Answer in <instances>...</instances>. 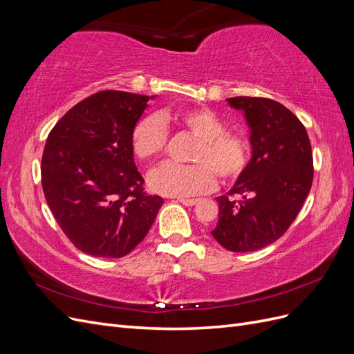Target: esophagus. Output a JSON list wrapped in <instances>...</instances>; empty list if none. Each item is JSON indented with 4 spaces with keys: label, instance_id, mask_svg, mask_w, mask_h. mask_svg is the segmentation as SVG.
<instances>
[{
    "label": "esophagus",
    "instance_id": "34e87169",
    "mask_svg": "<svg viewBox=\"0 0 354 354\" xmlns=\"http://www.w3.org/2000/svg\"><path fill=\"white\" fill-rule=\"evenodd\" d=\"M178 201L186 207H194V205H196V202H198V199H185V198H180Z\"/></svg>",
    "mask_w": 354,
    "mask_h": 354
}]
</instances>
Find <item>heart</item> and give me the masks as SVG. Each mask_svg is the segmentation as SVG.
<instances>
[{
    "label": "heart",
    "mask_w": 354,
    "mask_h": 354,
    "mask_svg": "<svg viewBox=\"0 0 354 354\" xmlns=\"http://www.w3.org/2000/svg\"><path fill=\"white\" fill-rule=\"evenodd\" d=\"M169 120L199 138L192 153V160L196 164L168 162L155 168L147 181L156 194L189 198L211 190L217 181L216 174L223 181H232L243 174L251 158L250 140L241 133L227 131L226 121L209 108L143 116L134 125L131 134V147L138 159H153L165 152L168 130L164 121Z\"/></svg>",
    "instance_id": "1"
}]
</instances>
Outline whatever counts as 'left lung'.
<instances>
[{"instance_id":"left-lung-1","label":"left lung","mask_w":354,"mask_h":354,"mask_svg":"<svg viewBox=\"0 0 354 354\" xmlns=\"http://www.w3.org/2000/svg\"><path fill=\"white\" fill-rule=\"evenodd\" d=\"M227 102L245 112L252 158L229 194L217 198L211 234L229 251L250 252L279 239L297 218L313 183V153L304 125L283 104L264 97Z\"/></svg>"}]
</instances>
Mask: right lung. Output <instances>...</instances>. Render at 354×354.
Segmentation results:
<instances>
[{"label":"right lung","instance_id":"add662e5","mask_svg":"<svg viewBox=\"0 0 354 354\" xmlns=\"http://www.w3.org/2000/svg\"><path fill=\"white\" fill-rule=\"evenodd\" d=\"M149 95L106 90L81 100L50 131L41 159L46 201L85 254L120 259L147 234L164 199L145 192L131 147Z\"/></svg>","mask_w":354,"mask_h":354}]
</instances>
